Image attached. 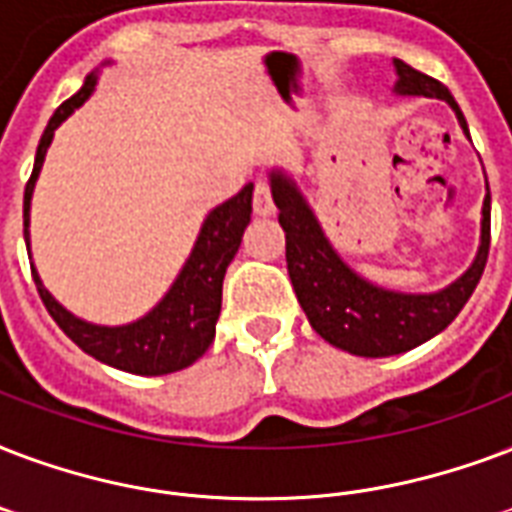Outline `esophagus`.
I'll use <instances>...</instances> for the list:
<instances>
[{
	"instance_id": "esophagus-1",
	"label": "esophagus",
	"mask_w": 512,
	"mask_h": 512,
	"mask_svg": "<svg viewBox=\"0 0 512 512\" xmlns=\"http://www.w3.org/2000/svg\"><path fill=\"white\" fill-rule=\"evenodd\" d=\"M252 206H255V214L260 217H271L276 212V206H273V198H271V187L268 182H257L255 185V198H252Z\"/></svg>"
}]
</instances>
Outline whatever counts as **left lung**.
I'll use <instances>...</instances> for the list:
<instances>
[{
	"label": "left lung",
	"instance_id": "left-lung-1",
	"mask_svg": "<svg viewBox=\"0 0 512 512\" xmlns=\"http://www.w3.org/2000/svg\"><path fill=\"white\" fill-rule=\"evenodd\" d=\"M395 69V93L448 101L467 134V120L446 85L429 74L416 72L400 58H395ZM271 193L273 204L279 209V225L287 236V271L292 290L298 295L300 308L306 311L311 327L327 343H333L335 349L357 357H392L416 349L454 322L481 282L491 244L489 182L481 212V244L473 265L456 282L427 295L384 290L343 263L295 179L287 177L284 171H271Z\"/></svg>",
	"mask_w": 512,
	"mask_h": 512
}]
</instances>
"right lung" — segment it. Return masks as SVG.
Segmentation results:
<instances>
[{
	"mask_svg": "<svg viewBox=\"0 0 512 512\" xmlns=\"http://www.w3.org/2000/svg\"><path fill=\"white\" fill-rule=\"evenodd\" d=\"M104 64H109V61H104ZM96 80H99L96 72L85 77L83 88L53 112L45 134L39 139L34 171H31L29 182H26V190H23V239H26V249H29L31 193H34V185H37L39 169L45 163L53 134L74 109L83 107L88 101V96L96 88ZM249 217H252V185H247L241 193H236L225 204L206 214L193 252L182 265V271L171 284V290L163 295L158 306L147 311L142 319L131 322V325L104 327L74 317L72 311H66L45 290V284L39 279L34 265H31V276H34L39 298L48 308L50 317L56 319V325L85 354H91L99 362L112 365L117 370L136 373V376H166V373L193 365L212 346L214 327H217L222 308V279H225L230 260L239 252L241 236L247 230Z\"/></svg>",
	"mask_w": 512,
	"mask_h": 512,
	"instance_id": "add662e5",
	"label": "right lung"
}]
</instances>
